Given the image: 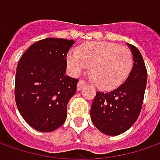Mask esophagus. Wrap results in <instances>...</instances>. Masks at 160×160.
I'll return each mask as SVG.
<instances>
[{"mask_svg": "<svg viewBox=\"0 0 160 160\" xmlns=\"http://www.w3.org/2000/svg\"><path fill=\"white\" fill-rule=\"evenodd\" d=\"M83 85H85V82L83 80H82V79H80L78 83H77V91H80V90L82 89Z\"/></svg>", "mask_w": 160, "mask_h": 160, "instance_id": "1", "label": "esophagus"}]
</instances>
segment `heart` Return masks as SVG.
<instances>
[{"instance_id": "b5f03b06", "label": "heart", "mask_w": 160, "mask_h": 160, "mask_svg": "<svg viewBox=\"0 0 160 160\" xmlns=\"http://www.w3.org/2000/svg\"><path fill=\"white\" fill-rule=\"evenodd\" d=\"M68 64L73 74L79 75L92 66L91 74L97 85L105 90L119 86L132 67L131 51L108 42H91L68 54Z\"/></svg>"}]
</instances>
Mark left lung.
I'll use <instances>...</instances> for the list:
<instances>
[{"instance_id":"left-lung-1","label":"left lung","mask_w":160,"mask_h":160,"mask_svg":"<svg viewBox=\"0 0 160 160\" xmlns=\"http://www.w3.org/2000/svg\"><path fill=\"white\" fill-rule=\"evenodd\" d=\"M133 58L126 80L108 92H97L91 107V119L104 134L116 136L127 131L138 118L147 83L144 60L135 46L127 43Z\"/></svg>"}]
</instances>
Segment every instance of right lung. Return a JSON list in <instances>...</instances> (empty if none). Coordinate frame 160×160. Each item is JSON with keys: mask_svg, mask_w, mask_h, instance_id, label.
<instances>
[{"mask_svg": "<svg viewBox=\"0 0 160 160\" xmlns=\"http://www.w3.org/2000/svg\"><path fill=\"white\" fill-rule=\"evenodd\" d=\"M75 41L46 38L34 42L17 67L16 104L22 118L40 132L64 124L67 105L78 80L66 76L67 54Z\"/></svg>", "mask_w": 160, "mask_h": 160, "instance_id": "obj_1", "label": "right lung"}]
</instances>
